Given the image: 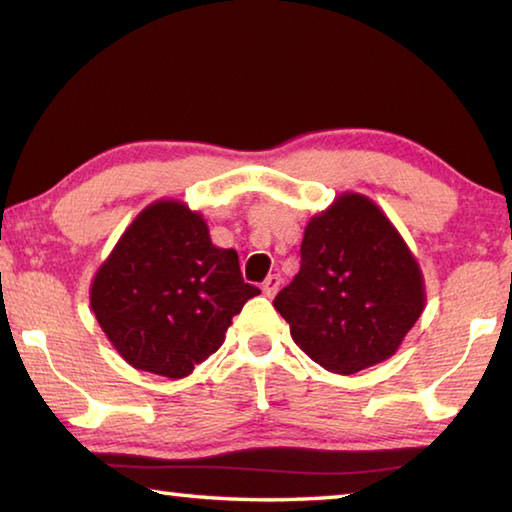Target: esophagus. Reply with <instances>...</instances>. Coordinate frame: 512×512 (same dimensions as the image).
I'll list each match as a JSON object with an SVG mask.
<instances>
[{
    "label": "esophagus",
    "instance_id": "34e87169",
    "mask_svg": "<svg viewBox=\"0 0 512 512\" xmlns=\"http://www.w3.org/2000/svg\"><path fill=\"white\" fill-rule=\"evenodd\" d=\"M280 284H282V277L280 275H268L266 280H264V284H262V291L266 293L268 298H273L275 293H277V289H280Z\"/></svg>",
    "mask_w": 512,
    "mask_h": 512
}]
</instances>
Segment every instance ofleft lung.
Returning <instances> with one entry per match:
<instances>
[{
  "instance_id": "left-lung-1",
  "label": "left lung",
  "mask_w": 512,
  "mask_h": 512,
  "mask_svg": "<svg viewBox=\"0 0 512 512\" xmlns=\"http://www.w3.org/2000/svg\"><path fill=\"white\" fill-rule=\"evenodd\" d=\"M273 307L307 357L352 375L400 348L424 309L422 271L386 214L348 192L307 223L300 271Z\"/></svg>"
}]
</instances>
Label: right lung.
Returning a JSON list of instances; mask_svg holds the SVG:
<instances>
[{"label":"right lung","mask_w":512,"mask_h":512,"mask_svg":"<svg viewBox=\"0 0 512 512\" xmlns=\"http://www.w3.org/2000/svg\"><path fill=\"white\" fill-rule=\"evenodd\" d=\"M257 293L235 250L212 244L201 214L155 201L94 275L90 305L124 361L183 379L221 348L232 316Z\"/></svg>","instance_id":"1"}]
</instances>
